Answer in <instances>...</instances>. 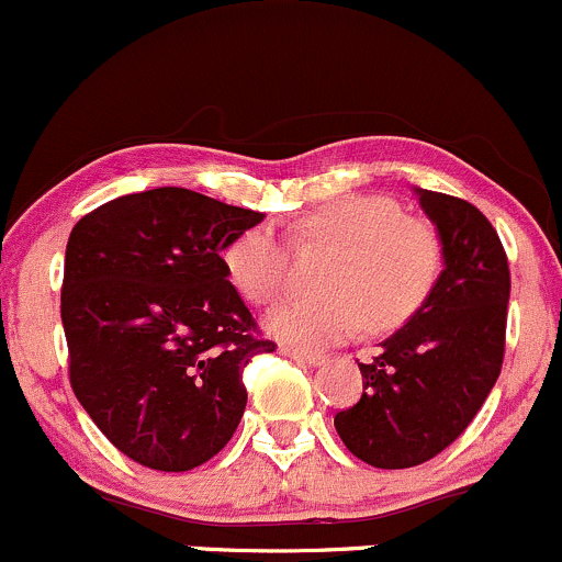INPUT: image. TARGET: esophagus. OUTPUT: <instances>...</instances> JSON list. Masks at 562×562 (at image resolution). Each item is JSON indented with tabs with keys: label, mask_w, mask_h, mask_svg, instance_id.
Here are the masks:
<instances>
[{
	"label": "esophagus",
	"mask_w": 562,
	"mask_h": 562,
	"mask_svg": "<svg viewBox=\"0 0 562 562\" xmlns=\"http://www.w3.org/2000/svg\"><path fill=\"white\" fill-rule=\"evenodd\" d=\"M288 357L295 362H301V366H323L325 362V355H319V351H301V349H282Z\"/></svg>",
	"instance_id": "obj_1"
}]
</instances>
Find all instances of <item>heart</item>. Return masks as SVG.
Instances as JSON below:
<instances>
[{"mask_svg": "<svg viewBox=\"0 0 562 562\" xmlns=\"http://www.w3.org/2000/svg\"><path fill=\"white\" fill-rule=\"evenodd\" d=\"M299 245L333 248L323 299H288L271 306L263 328L282 344L319 349L347 341L362 325L390 330L424 306L440 280L442 248L422 221L405 218L392 196L349 194L295 221ZM229 282L250 304L282 293L291 248L271 226H250L224 252Z\"/></svg>", "mask_w": 562, "mask_h": 562, "instance_id": "1", "label": "heart"}]
</instances>
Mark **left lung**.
<instances>
[{
	"label": "left lung",
	"instance_id": "8db88e82",
	"mask_svg": "<svg viewBox=\"0 0 562 562\" xmlns=\"http://www.w3.org/2000/svg\"><path fill=\"white\" fill-rule=\"evenodd\" d=\"M413 191L440 239V280L371 362H357L362 397L333 418L344 446L379 470L446 451L483 408L504 360L509 263L502 239L467 200Z\"/></svg>",
	"mask_w": 562,
	"mask_h": 562
}]
</instances>
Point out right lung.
I'll list each match as a JSON object with an SVG mask.
<instances>
[{"instance_id":"obj_1","label":"right lung","mask_w":562,"mask_h":562,"mask_svg":"<svg viewBox=\"0 0 562 562\" xmlns=\"http://www.w3.org/2000/svg\"><path fill=\"white\" fill-rule=\"evenodd\" d=\"M263 215L178 187L116 196L66 245L69 379L95 427L138 464L187 472L232 440L245 366L274 341L221 252Z\"/></svg>"}]
</instances>
